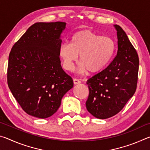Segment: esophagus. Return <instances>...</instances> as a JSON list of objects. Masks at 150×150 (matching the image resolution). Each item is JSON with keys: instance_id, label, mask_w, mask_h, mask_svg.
Returning <instances> with one entry per match:
<instances>
[{"instance_id": "34e87169", "label": "esophagus", "mask_w": 150, "mask_h": 150, "mask_svg": "<svg viewBox=\"0 0 150 150\" xmlns=\"http://www.w3.org/2000/svg\"><path fill=\"white\" fill-rule=\"evenodd\" d=\"M81 83V81L80 79H73V83H74L75 85H77V84H80Z\"/></svg>"}]
</instances>
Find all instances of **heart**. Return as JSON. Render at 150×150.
Wrapping results in <instances>:
<instances>
[{
  "label": "heart",
  "instance_id": "heart-1",
  "mask_svg": "<svg viewBox=\"0 0 150 150\" xmlns=\"http://www.w3.org/2000/svg\"><path fill=\"white\" fill-rule=\"evenodd\" d=\"M115 51L116 43L112 38L86 30L75 33L71 43L61 45L59 55L66 70L73 69L79 55L81 71L97 73L108 65Z\"/></svg>",
  "mask_w": 150,
  "mask_h": 150
}]
</instances>
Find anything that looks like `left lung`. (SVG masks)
Instances as JSON below:
<instances>
[{
    "instance_id": "left-lung-1",
    "label": "left lung",
    "mask_w": 150,
    "mask_h": 150,
    "mask_svg": "<svg viewBox=\"0 0 150 150\" xmlns=\"http://www.w3.org/2000/svg\"><path fill=\"white\" fill-rule=\"evenodd\" d=\"M114 26L117 31V54L106 69L87 82L89 95L86 107L99 119L118 114L135 93L138 83V54L122 28Z\"/></svg>"
}]
</instances>
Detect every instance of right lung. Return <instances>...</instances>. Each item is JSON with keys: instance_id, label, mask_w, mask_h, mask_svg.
Listing matches in <instances>:
<instances>
[{"instance_id": "obj_1", "label": "right lung", "mask_w": 150, "mask_h": 150, "mask_svg": "<svg viewBox=\"0 0 150 150\" xmlns=\"http://www.w3.org/2000/svg\"><path fill=\"white\" fill-rule=\"evenodd\" d=\"M66 23L37 22L15 43L8 57L7 82L14 97L30 116L46 118L59 108L73 87L59 58Z\"/></svg>"}]
</instances>
